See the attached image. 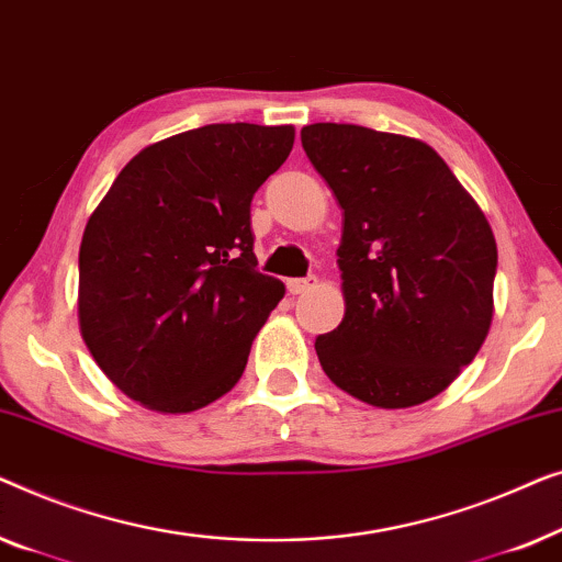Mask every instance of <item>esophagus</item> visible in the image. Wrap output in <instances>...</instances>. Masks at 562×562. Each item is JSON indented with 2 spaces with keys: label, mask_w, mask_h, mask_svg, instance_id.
Instances as JSON below:
<instances>
[{
  "label": "esophagus",
  "mask_w": 562,
  "mask_h": 562,
  "mask_svg": "<svg viewBox=\"0 0 562 562\" xmlns=\"http://www.w3.org/2000/svg\"><path fill=\"white\" fill-rule=\"evenodd\" d=\"M313 288H318V278H300V280H288V292L290 295H303V292H311Z\"/></svg>",
  "instance_id": "obj_1"
}]
</instances>
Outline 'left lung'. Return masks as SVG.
<instances>
[{"mask_svg": "<svg viewBox=\"0 0 562 562\" xmlns=\"http://www.w3.org/2000/svg\"><path fill=\"white\" fill-rule=\"evenodd\" d=\"M305 155L344 211L341 326L315 338L330 382L382 409L423 405L476 357L494 318L496 241L425 142L307 124Z\"/></svg>", "mask_w": 562, "mask_h": 562, "instance_id": "obj_1", "label": "left lung"}]
</instances>
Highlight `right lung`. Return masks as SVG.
Listing matches in <instances>:
<instances>
[{
	"mask_svg": "<svg viewBox=\"0 0 562 562\" xmlns=\"http://www.w3.org/2000/svg\"><path fill=\"white\" fill-rule=\"evenodd\" d=\"M295 126L209 124L139 149L83 228L78 326L116 390L195 413L239 382L284 295L257 272L249 205Z\"/></svg>",
	"mask_w": 562,
	"mask_h": 562,
	"instance_id": "add662e5",
	"label": "right lung"
}]
</instances>
